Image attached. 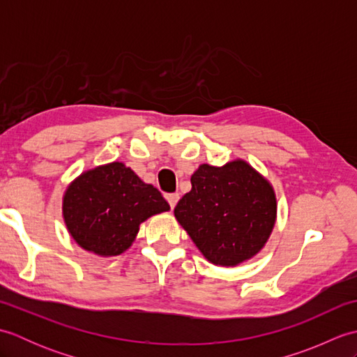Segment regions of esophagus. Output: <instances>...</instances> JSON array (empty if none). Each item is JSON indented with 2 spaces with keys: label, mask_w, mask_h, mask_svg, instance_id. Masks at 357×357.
<instances>
[{
  "label": "esophagus",
  "mask_w": 357,
  "mask_h": 357,
  "mask_svg": "<svg viewBox=\"0 0 357 357\" xmlns=\"http://www.w3.org/2000/svg\"><path fill=\"white\" fill-rule=\"evenodd\" d=\"M167 201H169L170 207H172V208H174V206H176L178 201H179V195H178V193H170V195H167Z\"/></svg>",
  "instance_id": "obj_1"
}]
</instances>
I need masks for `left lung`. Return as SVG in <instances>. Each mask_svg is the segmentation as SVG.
Here are the masks:
<instances>
[{"mask_svg": "<svg viewBox=\"0 0 357 357\" xmlns=\"http://www.w3.org/2000/svg\"><path fill=\"white\" fill-rule=\"evenodd\" d=\"M174 216L211 264L233 267L267 242L276 198L268 181L244 161L202 164L192 174V190L179 199Z\"/></svg>", "mask_w": 357, "mask_h": 357, "instance_id": "1", "label": "left lung"}]
</instances>
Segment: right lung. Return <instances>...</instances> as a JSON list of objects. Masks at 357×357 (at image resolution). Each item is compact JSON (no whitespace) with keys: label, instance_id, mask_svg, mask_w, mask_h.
<instances>
[{"label":"right lung","instance_id":"add662e5","mask_svg":"<svg viewBox=\"0 0 357 357\" xmlns=\"http://www.w3.org/2000/svg\"><path fill=\"white\" fill-rule=\"evenodd\" d=\"M170 210L161 192L142 183L123 162L82 173L67 188L63 215L78 244L101 256H116L132 245L139 224Z\"/></svg>","mask_w":357,"mask_h":357}]
</instances>
